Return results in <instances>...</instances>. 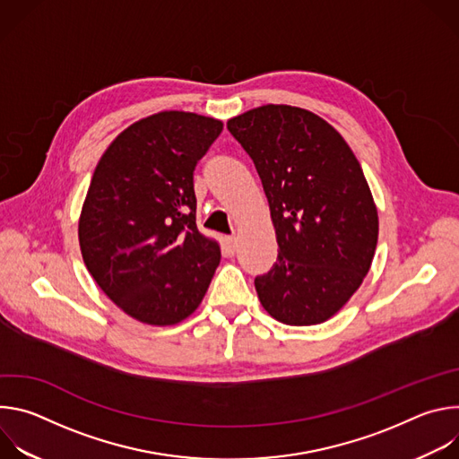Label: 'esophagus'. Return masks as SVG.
<instances>
[{
  "mask_svg": "<svg viewBox=\"0 0 459 459\" xmlns=\"http://www.w3.org/2000/svg\"><path fill=\"white\" fill-rule=\"evenodd\" d=\"M238 247H239L238 238H236V236H229V238H227V250H229L230 254H236V252H238Z\"/></svg>",
  "mask_w": 459,
  "mask_h": 459,
  "instance_id": "esophagus-1",
  "label": "esophagus"
}]
</instances>
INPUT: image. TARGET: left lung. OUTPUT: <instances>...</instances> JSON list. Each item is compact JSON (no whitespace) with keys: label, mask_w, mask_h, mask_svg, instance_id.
I'll use <instances>...</instances> for the list:
<instances>
[{"label":"left lung","mask_w":459,"mask_h":459,"mask_svg":"<svg viewBox=\"0 0 459 459\" xmlns=\"http://www.w3.org/2000/svg\"><path fill=\"white\" fill-rule=\"evenodd\" d=\"M269 200L278 259L254 285L264 308L287 325L333 317L367 276L377 211L361 165L338 130L289 105L229 119Z\"/></svg>","instance_id":"left-lung-1"}]
</instances>
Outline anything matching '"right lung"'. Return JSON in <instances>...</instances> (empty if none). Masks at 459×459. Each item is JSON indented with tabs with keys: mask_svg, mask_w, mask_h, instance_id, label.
Segmentation results:
<instances>
[{
	"mask_svg": "<svg viewBox=\"0 0 459 459\" xmlns=\"http://www.w3.org/2000/svg\"><path fill=\"white\" fill-rule=\"evenodd\" d=\"M223 123L160 112L125 128L101 156L80 218L83 261L128 316L174 325L202 303L220 247L195 227L194 169Z\"/></svg>",
	"mask_w": 459,
	"mask_h": 459,
	"instance_id": "right-lung-1",
	"label": "right lung"
}]
</instances>
